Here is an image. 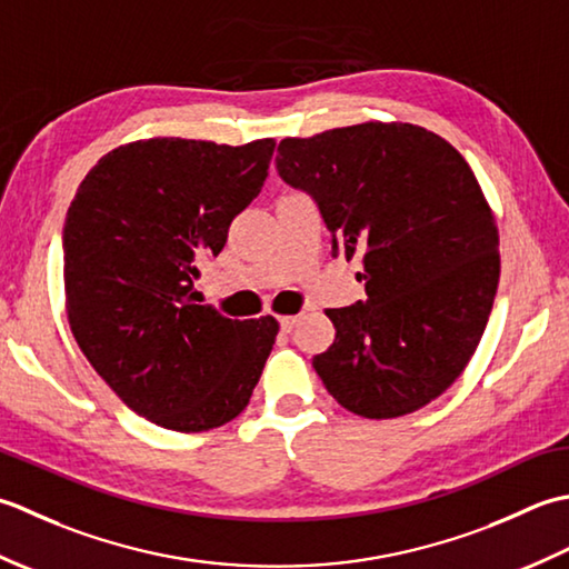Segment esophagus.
I'll return each instance as SVG.
<instances>
[{
	"label": "esophagus",
	"instance_id": "obj_1",
	"mask_svg": "<svg viewBox=\"0 0 569 569\" xmlns=\"http://www.w3.org/2000/svg\"><path fill=\"white\" fill-rule=\"evenodd\" d=\"M297 321H299V317H280V329L284 333H289V331L297 327Z\"/></svg>",
	"mask_w": 569,
	"mask_h": 569
}]
</instances>
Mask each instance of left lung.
Segmentation results:
<instances>
[{"label": "left lung", "mask_w": 569, "mask_h": 569, "mask_svg": "<svg viewBox=\"0 0 569 569\" xmlns=\"http://www.w3.org/2000/svg\"><path fill=\"white\" fill-rule=\"evenodd\" d=\"M274 164L317 203L333 258L363 262L368 297L327 309L336 339L311 361L323 388L368 420L425 408L477 351L501 274L473 171L442 137L408 122L287 137Z\"/></svg>", "instance_id": "obj_1"}]
</instances>
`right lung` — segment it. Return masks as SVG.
<instances>
[{"label": "right lung", "instance_id": "add662e5", "mask_svg": "<svg viewBox=\"0 0 569 569\" xmlns=\"http://www.w3.org/2000/svg\"><path fill=\"white\" fill-rule=\"evenodd\" d=\"M274 139L157 137L112 149L63 226L68 323L98 376L149 422L213 430L250 402L280 323L196 305L193 277L268 179Z\"/></svg>", "mask_w": 569, "mask_h": 569}]
</instances>
